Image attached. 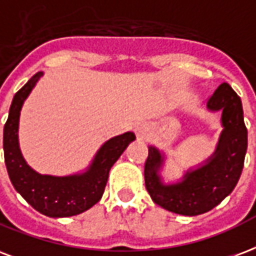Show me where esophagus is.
Wrapping results in <instances>:
<instances>
[{
    "label": "esophagus",
    "mask_w": 256,
    "mask_h": 256,
    "mask_svg": "<svg viewBox=\"0 0 256 256\" xmlns=\"http://www.w3.org/2000/svg\"><path fill=\"white\" fill-rule=\"evenodd\" d=\"M134 132L136 134V138L141 141H148L150 136V126L145 122H140L134 126Z\"/></svg>",
    "instance_id": "1"
}]
</instances>
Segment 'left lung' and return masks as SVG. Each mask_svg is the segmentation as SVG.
<instances>
[{
    "label": "left lung",
    "mask_w": 256,
    "mask_h": 256,
    "mask_svg": "<svg viewBox=\"0 0 256 256\" xmlns=\"http://www.w3.org/2000/svg\"><path fill=\"white\" fill-rule=\"evenodd\" d=\"M208 110L222 111V132L208 158L184 172L180 180L165 182L161 176L166 154L149 146L145 162V185L150 198L164 210L198 216L220 204L236 186L247 152V128L240 98L228 83L214 90Z\"/></svg>",
    "instance_id": "obj_1"
}]
</instances>
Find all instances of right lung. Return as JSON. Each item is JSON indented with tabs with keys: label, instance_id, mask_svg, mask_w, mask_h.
<instances>
[{
	"label": "right lung",
	"instance_id": "add662e5",
	"mask_svg": "<svg viewBox=\"0 0 256 256\" xmlns=\"http://www.w3.org/2000/svg\"><path fill=\"white\" fill-rule=\"evenodd\" d=\"M44 72H37L16 92L4 128L5 165L12 184L28 204L48 218H70L90 210L104 192L108 172L128 144L136 140L128 132L112 136L103 144L84 170L67 176L42 174L28 165L21 153L18 141L20 114L24 102Z\"/></svg>",
	"mask_w": 256,
	"mask_h": 256
}]
</instances>
